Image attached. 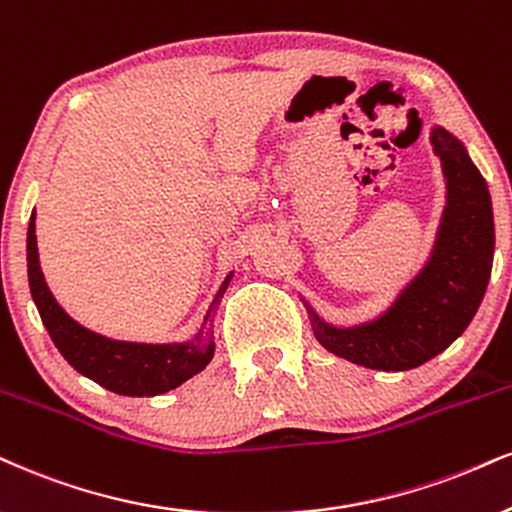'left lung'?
<instances>
[{"mask_svg": "<svg viewBox=\"0 0 512 512\" xmlns=\"http://www.w3.org/2000/svg\"><path fill=\"white\" fill-rule=\"evenodd\" d=\"M446 180V206L427 263L380 318L334 327L311 313L313 334L327 351L370 370L418 368L456 342L475 318L494 263V211L489 187L463 142L434 125L430 132Z\"/></svg>", "mask_w": 512, "mask_h": 512, "instance_id": "obj_1", "label": "left lung"}]
</instances>
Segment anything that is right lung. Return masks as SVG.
Listing matches in <instances>:
<instances>
[{"instance_id":"obj_1","label":"right lung","mask_w":512,"mask_h":512,"mask_svg":"<svg viewBox=\"0 0 512 512\" xmlns=\"http://www.w3.org/2000/svg\"><path fill=\"white\" fill-rule=\"evenodd\" d=\"M232 273L220 285L216 299L208 306L201 330L189 342L182 344H137L109 339L97 334L68 315L56 304L54 294L44 282L40 256H37L35 237V211L28 223V282L30 294L40 311V318L47 327L49 337L61 351V356L73 365L80 375L90 377L92 382L102 384L104 389L116 391L123 396H156L180 387L189 377H194L211 363L213 351V330L211 320L218 311Z\"/></svg>"}]
</instances>
